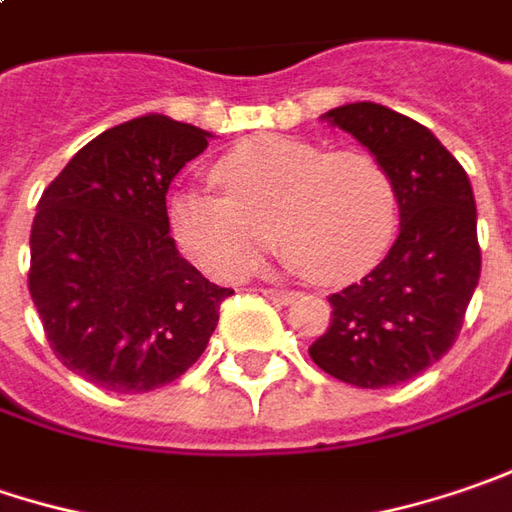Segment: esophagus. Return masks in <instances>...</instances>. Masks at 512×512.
I'll list each match as a JSON object with an SVG mask.
<instances>
[{"instance_id":"1","label":"esophagus","mask_w":512,"mask_h":512,"mask_svg":"<svg viewBox=\"0 0 512 512\" xmlns=\"http://www.w3.org/2000/svg\"><path fill=\"white\" fill-rule=\"evenodd\" d=\"M263 295L275 303H295L298 300V292H292V289H263Z\"/></svg>"}]
</instances>
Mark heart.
I'll return each mask as SVG.
<instances>
[{"label": "heart", "instance_id": "heart-1", "mask_svg": "<svg viewBox=\"0 0 512 512\" xmlns=\"http://www.w3.org/2000/svg\"><path fill=\"white\" fill-rule=\"evenodd\" d=\"M223 194L180 189L168 197L177 246L217 280L243 278L269 226L286 263L318 283L361 278L384 257L398 226V191L378 157L361 148L263 134L212 166Z\"/></svg>", "mask_w": 512, "mask_h": 512}]
</instances>
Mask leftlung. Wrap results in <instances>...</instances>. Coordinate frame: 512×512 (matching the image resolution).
Here are the masks:
<instances>
[{
    "mask_svg": "<svg viewBox=\"0 0 512 512\" xmlns=\"http://www.w3.org/2000/svg\"><path fill=\"white\" fill-rule=\"evenodd\" d=\"M323 120L352 134L389 171L401 232L389 255L335 292L312 361L352 387L410 381L456 344L481 275L476 200L467 171L430 128L378 102H349Z\"/></svg>",
    "mask_w": 512,
    "mask_h": 512,
    "instance_id": "1",
    "label": "left lung"
}]
</instances>
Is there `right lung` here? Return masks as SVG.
<instances>
[{
  "label": "right lung",
  "instance_id": "right-lung-1",
  "mask_svg": "<svg viewBox=\"0 0 512 512\" xmlns=\"http://www.w3.org/2000/svg\"><path fill=\"white\" fill-rule=\"evenodd\" d=\"M209 131L145 114L82 145L42 191L28 289L56 358L111 392L171 384L234 295L180 257L166 194Z\"/></svg>",
  "mask_w": 512,
  "mask_h": 512
}]
</instances>
